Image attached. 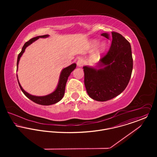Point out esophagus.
<instances>
[{
    "label": "esophagus",
    "mask_w": 157,
    "mask_h": 157,
    "mask_svg": "<svg viewBox=\"0 0 157 157\" xmlns=\"http://www.w3.org/2000/svg\"><path fill=\"white\" fill-rule=\"evenodd\" d=\"M77 66L79 67H82V66L84 65V61H83V60L82 59H79L77 60Z\"/></svg>",
    "instance_id": "1"
}]
</instances>
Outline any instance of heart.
<instances>
[{
  "label": "heart",
  "instance_id": "obj_1",
  "mask_svg": "<svg viewBox=\"0 0 157 157\" xmlns=\"http://www.w3.org/2000/svg\"><path fill=\"white\" fill-rule=\"evenodd\" d=\"M96 43L97 42L95 41L94 42V45H95ZM105 47H106V45L104 43H103V44H101V45H100L98 46V48L97 49L96 51H95V56H98L104 51V49H105Z\"/></svg>",
  "mask_w": 157,
  "mask_h": 157
}]
</instances>
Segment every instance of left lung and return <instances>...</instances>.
I'll return each mask as SVG.
<instances>
[{
	"label": "left lung",
	"mask_w": 157,
	"mask_h": 157,
	"mask_svg": "<svg viewBox=\"0 0 157 157\" xmlns=\"http://www.w3.org/2000/svg\"><path fill=\"white\" fill-rule=\"evenodd\" d=\"M111 47L98 63L99 69L84 67L85 85L91 98L105 101L120 94L127 87L132 74L133 59L129 42L120 34L112 31ZM102 36L109 39L108 34Z\"/></svg>",
	"instance_id": "1"
}]
</instances>
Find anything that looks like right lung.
<instances>
[{
    "instance_id": "right-lung-1",
    "label": "right lung",
    "mask_w": 157,
    "mask_h": 157,
    "mask_svg": "<svg viewBox=\"0 0 157 157\" xmlns=\"http://www.w3.org/2000/svg\"><path fill=\"white\" fill-rule=\"evenodd\" d=\"M48 36H49V35H48V34L44 35V36H37V37L32 38L31 39H30L29 40H28V42H26L24 44L21 52L18 55L17 62V69L18 67V64H19V62L20 58L22 56L23 53L24 52L26 48L28 45L31 44L33 42H34V41L37 40L39 38H45V37H47ZM75 67H76V64L75 63H73V64L71 65L70 66L64 68L62 70V72H61L60 77V80H59V85L57 86V89L54 92L51 93V94H49V95H46V96L37 97V96H34V95H30L29 94L27 93L26 92H25L24 90H23L22 86H21L20 83L19 82V80H18V83H19L20 88L22 90V91L23 92V94L28 98L31 100L34 103H36L39 104V105H52V104L57 103L60 100H62V98H63V95L65 94V86H66V84H67V82L68 77L69 76V75L71 74V72L75 68Z\"/></svg>"
}]
</instances>
